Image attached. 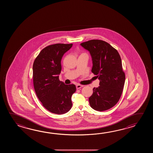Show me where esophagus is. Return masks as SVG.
Segmentation results:
<instances>
[{
  "mask_svg": "<svg viewBox=\"0 0 153 153\" xmlns=\"http://www.w3.org/2000/svg\"><path fill=\"white\" fill-rule=\"evenodd\" d=\"M83 86H83V85H81L78 84L76 85V88L77 89H79V88H80L83 87Z\"/></svg>",
  "mask_w": 153,
  "mask_h": 153,
  "instance_id": "obj_1",
  "label": "esophagus"
}]
</instances>
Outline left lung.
I'll return each instance as SVG.
<instances>
[{"mask_svg":"<svg viewBox=\"0 0 153 153\" xmlns=\"http://www.w3.org/2000/svg\"><path fill=\"white\" fill-rule=\"evenodd\" d=\"M89 51L92 61L91 72L100 80V86L93 88L89 97L92 108L107 111L120 100L125 81L120 56L116 49L101 40H91L80 44Z\"/></svg>","mask_w":153,"mask_h":153,"instance_id":"obj_1","label":"left lung"}]
</instances>
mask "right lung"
Returning <instances> with one entry per match:
<instances>
[{"label": "right lung", "mask_w": 153, "mask_h": 153, "mask_svg": "<svg viewBox=\"0 0 153 153\" xmlns=\"http://www.w3.org/2000/svg\"><path fill=\"white\" fill-rule=\"evenodd\" d=\"M72 46V44L48 46L33 63V85L36 94L42 105L54 114H65L72 107L71 97L76 91L75 85H65L59 80L62 57Z\"/></svg>", "instance_id": "1"}]
</instances>
